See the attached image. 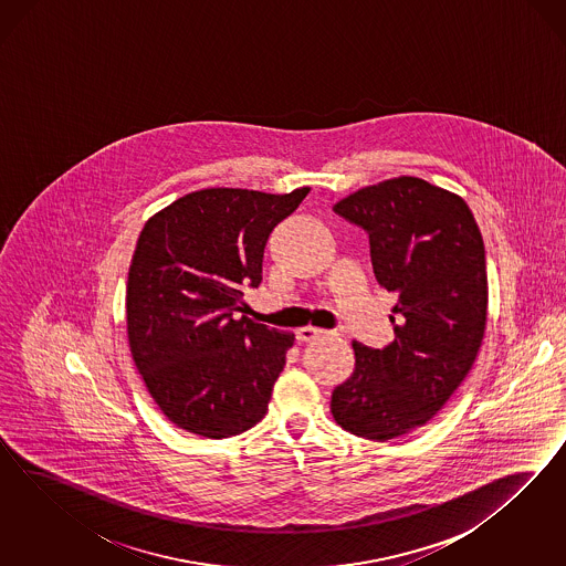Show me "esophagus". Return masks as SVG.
<instances>
[{"mask_svg": "<svg viewBox=\"0 0 566 566\" xmlns=\"http://www.w3.org/2000/svg\"><path fill=\"white\" fill-rule=\"evenodd\" d=\"M319 334H326V332H324V329H319V327L313 326L298 327V329H296V340H301V343H308V340L317 338Z\"/></svg>", "mask_w": 566, "mask_h": 566, "instance_id": "34e87169", "label": "esophagus"}]
</instances>
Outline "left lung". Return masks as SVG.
I'll use <instances>...</instances> for the list:
<instances>
[{
	"label": "left lung",
	"instance_id": "8db88e82",
	"mask_svg": "<svg viewBox=\"0 0 566 566\" xmlns=\"http://www.w3.org/2000/svg\"><path fill=\"white\" fill-rule=\"evenodd\" d=\"M369 234L377 282L398 294L395 343H353L355 369L334 388L340 428L392 440L444 409L478 359L488 322V272L480 228L463 197L398 176L334 206Z\"/></svg>",
	"mask_w": 566,
	"mask_h": 566
}]
</instances>
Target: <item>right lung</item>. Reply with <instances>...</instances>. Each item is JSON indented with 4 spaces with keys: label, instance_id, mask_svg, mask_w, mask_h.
Returning <instances> with one entry per match:
<instances>
[{
    "label": "right lung",
    "instance_id": "obj_1",
    "mask_svg": "<svg viewBox=\"0 0 566 566\" xmlns=\"http://www.w3.org/2000/svg\"><path fill=\"white\" fill-rule=\"evenodd\" d=\"M307 192L195 190L143 226L126 282L128 344L176 428L222 440L265 417L294 334L237 311L242 289L261 282L270 232Z\"/></svg>",
    "mask_w": 566,
    "mask_h": 566
}]
</instances>
